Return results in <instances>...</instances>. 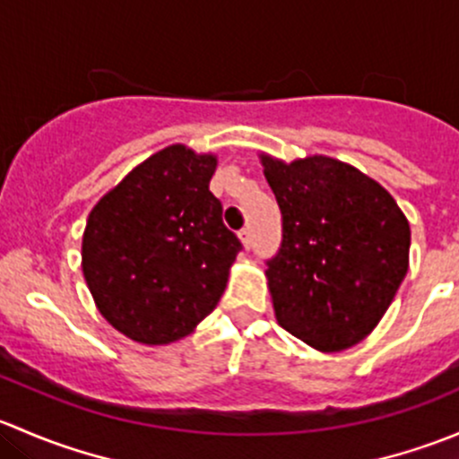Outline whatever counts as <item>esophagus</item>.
<instances>
[{"instance_id":"obj_1","label":"esophagus","mask_w":459,"mask_h":459,"mask_svg":"<svg viewBox=\"0 0 459 459\" xmlns=\"http://www.w3.org/2000/svg\"><path fill=\"white\" fill-rule=\"evenodd\" d=\"M238 235H239V242H242V247L248 251V248H251V244H253V239H251V229H242Z\"/></svg>"}]
</instances>
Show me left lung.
Listing matches in <instances>:
<instances>
[{
    "label": "left lung",
    "mask_w": 459,
    "mask_h": 459,
    "mask_svg": "<svg viewBox=\"0 0 459 459\" xmlns=\"http://www.w3.org/2000/svg\"><path fill=\"white\" fill-rule=\"evenodd\" d=\"M281 211L266 280L277 324L337 353L362 342L409 271V220L391 193L346 161L259 155Z\"/></svg>",
    "instance_id": "obj_1"
}]
</instances>
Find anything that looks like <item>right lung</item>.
I'll return each mask as SVG.
<instances>
[{"instance_id":"right-lung-1","label":"right lung","mask_w":459,"mask_h":459,"mask_svg":"<svg viewBox=\"0 0 459 459\" xmlns=\"http://www.w3.org/2000/svg\"><path fill=\"white\" fill-rule=\"evenodd\" d=\"M217 157L173 143L131 170L88 215L82 271L106 322L161 346L195 331L242 251L208 191Z\"/></svg>"}]
</instances>
